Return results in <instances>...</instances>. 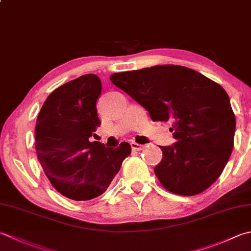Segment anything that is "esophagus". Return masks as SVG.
Instances as JSON below:
<instances>
[{
    "label": "esophagus",
    "mask_w": 251,
    "mask_h": 251,
    "mask_svg": "<svg viewBox=\"0 0 251 251\" xmlns=\"http://www.w3.org/2000/svg\"><path fill=\"white\" fill-rule=\"evenodd\" d=\"M130 147H131V149L135 151H140L145 148L144 145H139V144H137V142H130Z\"/></svg>",
    "instance_id": "esophagus-1"
}]
</instances>
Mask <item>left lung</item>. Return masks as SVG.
Masks as SVG:
<instances>
[{"label": "left lung", "instance_id": "1", "mask_svg": "<svg viewBox=\"0 0 251 251\" xmlns=\"http://www.w3.org/2000/svg\"><path fill=\"white\" fill-rule=\"evenodd\" d=\"M111 81L149 112L152 121L171 124L176 142L154 173L181 196L200 194L222 173L232 153L236 121L229 98L219 83L178 65H160L112 74Z\"/></svg>", "mask_w": 251, "mask_h": 251}]
</instances>
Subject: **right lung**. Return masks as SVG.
<instances>
[{"label": "right lung", "instance_id": "right-lung-1", "mask_svg": "<svg viewBox=\"0 0 251 251\" xmlns=\"http://www.w3.org/2000/svg\"><path fill=\"white\" fill-rule=\"evenodd\" d=\"M101 80L87 74L64 83L47 98L36 122V151L52 186L76 201L102 195L119 173L131 148L122 142L105 148L89 137L101 125L97 101Z\"/></svg>", "mask_w": 251, "mask_h": 251}]
</instances>
